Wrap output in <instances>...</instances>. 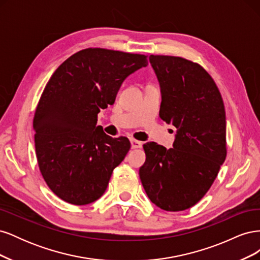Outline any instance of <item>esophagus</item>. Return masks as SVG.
Instances as JSON below:
<instances>
[{"label": "esophagus", "instance_id": "1", "mask_svg": "<svg viewBox=\"0 0 260 260\" xmlns=\"http://www.w3.org/2000/svg\"><path fill=\"white\" fill-rule=\"evenodd\" d=\"M131 142V148H141L142 147V142H140V141L137 140H130Z\"/></svg>", "mask_w": 260, "mask_h": 260}]
</instances>
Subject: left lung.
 <instances>
[{"label": "left lung", "instance_id": "8db88e82", "mask_svg": "<svg viewBox=\"0 0 260 260\" xmlns=\"http://www.w3.org/2000/svg\"><path fill=\"white\" fill-rule=\"evenodd\" d=\"M159 82V117L177 128L172 148L143 145L141 182L148 199L167 211L185 210L207 193L226 156L225 111L215 81L196 62L151 55Z\"/></svg>", "mask_w": 260, "mask_h": 260}]
</instances>
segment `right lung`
Masks as SVG:
<instances>
[{"label":"right lung","mask_w":260,"mask_h":260,"mask_svg":"<svg viewBox=\"0 0 260 260\" xmlns=\"http://www.w3.org/2000/svg\"><path fill=\"white\" fill-rule=\"evenodd\" d=\"M146 66L145 55L85 49L52 75L36 109L35 143L42 177L62 201L86 205L104 194L131 144L107 136L98 114L115 103L125 78Z\"/></svg>","instance_id":"1"}]
</instances>
